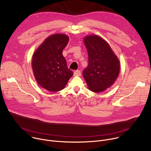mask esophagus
Masks as SVG:
<instances>
[{
    "label": "esophagus",
    "instance_id": "obj_1",
    "mask_svg": "<svg viewBox=\"0 0 151 151\" xmlns=\"http://www.w3.org/2000/svg\"><path fill=\"white\" fill-rule=\"evenodd\" d=\"M73 75H74V76H81V71L80 70H75L73 73Z\"/></svg>",
    "mask_w": 151,
    "mask_h": 151
}]
</instances>
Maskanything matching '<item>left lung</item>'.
I'll list each match as a JSON object with an SVG mask.
<instances>
[{
	"label": "left lung",
	"instance_id": "left-lung-1",
	"mask_svg": "<svg viewBox=\"0 0 151 151\" xmlns=\"http://www.w3.org/2000/svg\"><path fill=\"white\" fill-rule=\"evenodd\" d=\"M88 55V65L83 71L88 88L100 93L114 83L120 71L119 60L109 44L97 35L84 37Z\"/></svg>",
	"mask_w": 151,
	"mask_h": 151
}]
</instances>
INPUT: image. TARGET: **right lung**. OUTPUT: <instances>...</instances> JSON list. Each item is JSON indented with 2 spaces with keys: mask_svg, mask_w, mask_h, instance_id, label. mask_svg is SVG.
I'll use <instances>...</instances> for the list:
<instances>
[{
  "mask_svg": "<svg viewBox=\"0 0 151 151\" xmlns=\"http://www.w3.org/2000/svg\"><path fill=\"white\" fill-rule=\"evenodd\" d=\"M65 34L55 33L47 37L33 54L32 68L37 83L50 92L65 88L73 72L67 66L62 52L69 42Z\"/></svg>",
  "mask_w": 151,
  "mask_h": 151,
  "instance_id": "right-lung-1",
  "label": "right lung"
}]
</instances>
